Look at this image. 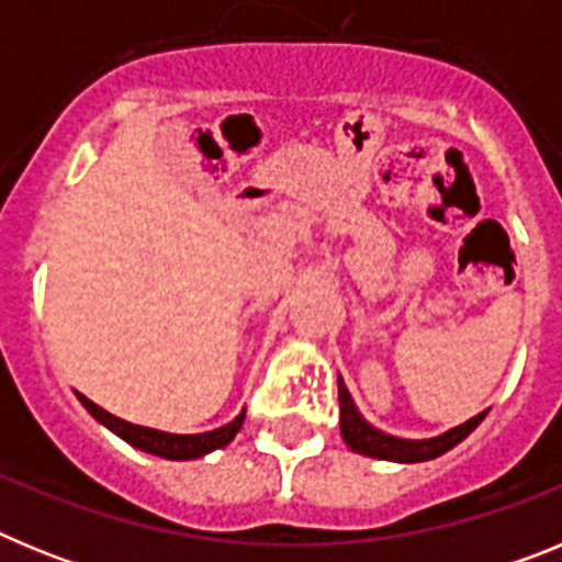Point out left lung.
Instances as JSON below:
<instances>
[{
  "label": "left lung",
  "mask_w": 562,
  "mask_h": 562,
  "mask_svg": "<svg viewBox=\"0 0 562 562\" xmlns=\"http://www.w3.org/2000/svg\"><path fill=\"white\" fill-rule=\"evenodd\" d=\"M337 400H340V434L346 439L355 453L374 456V459L385 461H405V464H414V461H430L436 456L448 453L450 448H456L459 441H464L467 436L473 434L481 425V419L486 416L479 414L473 419H467L459 428L448 430V434L434 436V439H396V436L382 434V430L371 428L369 422L362 419L360 411L355 408L349 391L342 385V380H337Z\"/></svg>",
  "instance_id": "1"
}]
</instances>
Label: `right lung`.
I'll list each match as a JSON object with an SVG mask.
<instances>
[{"label": "right lung", "mask_w": 562, "mask_h": 562, "mask_svg": "<svg viewBox=\"0 0 562 562\" xmlns=\"http://www.w3.org/2000/svg\"><path fill=\"white\" fill-rule=\"evenodd\" d=\"M83 408L89 414L95 416L101 425H106L112 434L121 436L123 441H128L132 448H140L146 453L154 456H162V459H171V461H186V459H200V456L211 453V450H220L225 445H231L233 436L241 430V422H245V411L236 416L233 422L222 425L216 430H207V434H191V436H180V434H166V430H154V428H140V425H132L126 419H117L112 416L109 411H103L101 405H95L92 400L78 394Z\"/></svg>", "instance_id": "add662e5"}]
</instances>
